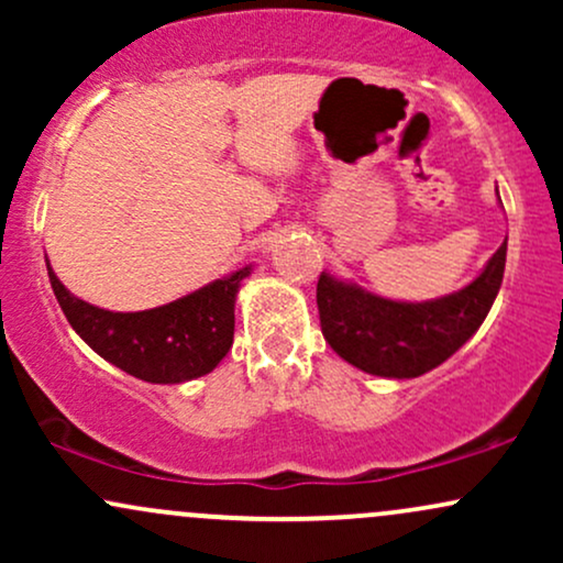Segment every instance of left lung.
I'll return each mask as SVG.
<instances>
[{"instance_id":"8db88e82","label":"left lung","mask_w":563,"mask_h":563,"mask_svg":"<svg viewBox=\"0 0 563 563\" xmlns=\"http://www.w3.org/2000/svg\"><path fill=\"white\" fill-rule=\"evenodd\" d=\"M508 238L482 275L431 301H394L322 273L318 309L322 335L349 365L380 378H418L452 357L479 331L506 269Z\"/></svg>"}]
</instances>
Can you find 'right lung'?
Segmentation results:
<instances>
[{
  "instance_id": "add662e5",
  "label": "right lung",
  "mask_w": 563,
  "mask_h": 563,
  "mask_svg": "<svg viewBox=\"0 0 563 563\" xmlns=\"http://www.w3.org/2000/svg\"><path fill=\"white\" fill-rule=\"evenodd\" d=\"M49 283L70 328L129 376L147 384H183L222 363L235 333V296L251 264L192 290L183 299L145 312H111L79 299L57 280L47 262Z\"/></svg>"
}]
</instances>
